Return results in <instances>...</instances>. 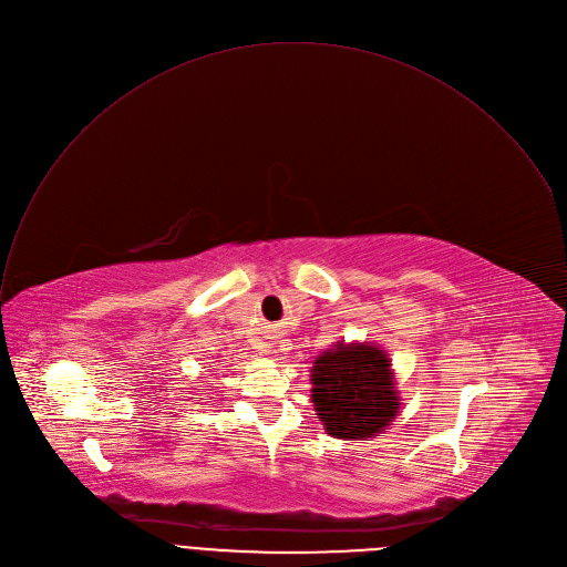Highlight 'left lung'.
Instances as JSON below:
<instances>
[{"label":"left lung","instance_id":"1","mask_svg":"<svg viewBox=\"0 0 567 567\" xmlns=\"http://www.w3.org/2000/svg\"><path fill=\"white\" fill-rule=\"evenodd\" d=\"M310 402L328 435L375 437L400 415L402 398L389 353L371 342L339 339L310 369Z\"/></svg>","mask_w":567,"mask_h":567}]
</instances>
